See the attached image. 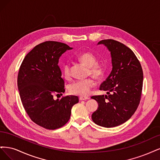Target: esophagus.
Here are the masks:
<instances>
[{
	"label": "esophagus",
	"mask_w": 160,
	"mask_h": 160,
	"mask_svg": "<svg viewBox=\"0 0 160 160\" xmlns=\"http://www.w3.org/2000/svg\"><path fill=\"white\" fill-rule=\"evenodd\" d=\"M79 99L80 100H88L89 99V98L88 97V96H80V98H79Z\"/></svg>",
	"instance_id": "obj_1"
}]
</instances>
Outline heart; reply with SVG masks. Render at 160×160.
I'll list each match as a JSON object with an SVG mask.
<instances>
[{
    "instance_id": "obj_1",
    "label": "heart",
    "mask_w": 160,
    "mask_h": 160,
    "mask_svg": "<svg viewBox=\"0 0 160 160\" xmlns=\"http://www.w3.org/2000/svg\"><path fill=\"white\" fill-rule=\"evenodd\" d=\"M78 59L88 67H89L88 74L96 80H101L106 72V68L104 65L98 64L96 56L90 52H83L77 56ZM63 74L66 78L70 76V68L68 63H66L62 68ZM95 82L92 78L76 80L69 86V90L72 94L86 96L90 93L92 88L95 86Z\"/></svg>"
}]
</instances>
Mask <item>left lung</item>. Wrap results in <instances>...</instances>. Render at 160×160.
Instances as JSON below:
<instances>
[{"label":"left lung","instance_id":"8db88e82","mask_svg":"<svg viewBox=\"0 0 160 160\" xmlns=\"http://www.w3.org/2000/svg\"><path fill=\"white\" fill-rule=\"evenodd\" d=\"M98 44H104L110 52L112 70L102 82L100 90L107 95L94 96L98 104L92 119L97 125L113 128L128 120L137 110L143 86V70L133 51L118 41L102 40Z\"/></svg>","mask_w":160,"mask_h":160}]
</instances>
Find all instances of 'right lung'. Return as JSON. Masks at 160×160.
<instances>
[{
    "label": "right lung",
    "mask_w": 160,
    "mask_h": 160,
    "mask_svg": "<svg viewBox=\"0 0 160 160\" xmlns=\"http://www.w3.org/2000/svg\"><path fill=\"white\" fill-rule=\"evenodd\" d=\"M72 49L64 43L46 41L29 52L20 67L17 84L24 110L35 123L48 130L65 125L72 108L79 102L76 96L54 99V95L65 92L59 58Z\"/></svg>",
    "instance_id": "right-lung-1"
}]
</instances>
